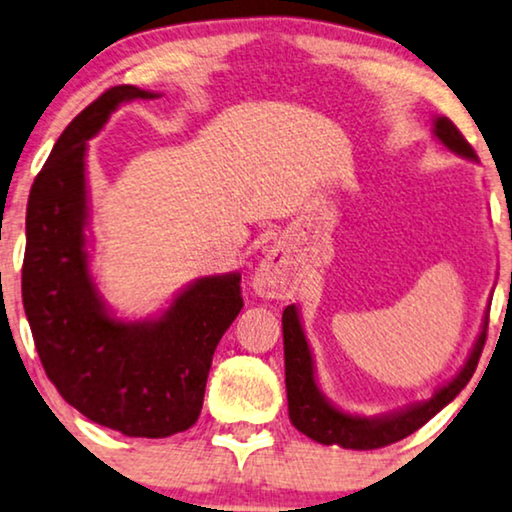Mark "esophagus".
Listing matches in <instances>:
<instances>
[{
  "instance_id": "esophagus-1",
  "label": "esophagus",
  "mask_w": 512,
  "mask_h": 512,
  "mask_svg": "<svg viewBox=\"0 0 512 512\" xmlns=\"http://www.w3.org/2000/svg\"><path fill=\"white\" fill-rule=\"evenodd\" d=\"M255 290H257V295L267 297V299L288 297L290 281H288V274H285L283 257L278 255L276 250H271L269 255L262 260L260 267H257Z\"/></svg>"
}]
</instances>
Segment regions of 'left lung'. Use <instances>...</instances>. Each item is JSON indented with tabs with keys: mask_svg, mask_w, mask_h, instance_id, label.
<instances>
[{
	"mask_svg": "<svg viewBox=\"0 0 512 512\" xmlns=\"http://www.w3.org/2000/svg\"><path fill=\"white\" fill-rule=\"evenodd\" d=\"M435 135L445 147L452 152L475 159V149L468 145L459 128H456L447 117L435 119ZM487 339V320L482 327L478 342H475L473 351L461 367V372L442 386L438 393L433 395L426 403L414 405L410 410H403L391 417L381 419H365V417H351V414L339 412L320 395L316 379H313V360L309 344L299 325V316L295 306H288L283 311V349H285V388H288V412L290 421L297 431L309 435L311 440L320 442V445H339L344 449H379L393 442L407 438L414 431H419L428 419H433L442 407L452 403L461 388L468 384L473 377L478 360L485 349Z\"/></svg>",
	"mask_w": 512,
	"mask_h": 512,
	"instance_id": "8db88e82",
	"label": "left lung"
}]
</instances>
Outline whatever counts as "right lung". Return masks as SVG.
<instances>
[{"label": "right lung", "instance_id": "1", "mask_svg": "<svg viewBox=\"0 0 512 512\" xmlns=\"http://www.w3.org/2000/svg\"><path fill=\"white\" fill-rule=\"evenodd\" d=\"M133 98L154 93L107 88L53 145L27 199L20 285L39 360L65 403L131 438H168L199 419L213 353L243 309L241 274L201 278L149 323L105 311L84 250L86 140Z\"/></svg>", "mask_w": 512, "mask_h": 512}]
</instances>
